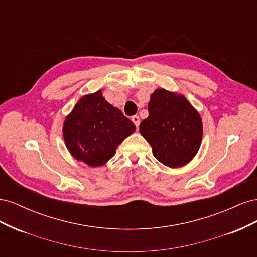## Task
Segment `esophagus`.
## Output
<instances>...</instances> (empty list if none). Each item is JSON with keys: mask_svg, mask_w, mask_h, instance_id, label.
Returning a JSON list of instances; mask_svg holds the SVG:
<instances>
[{"mask_svg": "<svg viewBox=\"0 0 257 257\" xmlns=\"http://www.w3.org/2000/svg\"><path fill=\"white\" fill-rule=\"evenodd\" d=\"M132 121H133V123L135 124L136 127L138 128V126H139V122H141V121H139L138 115H133V116H132Z\"/></svg>", "mask_w": 257, "mask_h": 257, "instance_id": "esophagus-1", "label": "esophagus"}]
</instances>
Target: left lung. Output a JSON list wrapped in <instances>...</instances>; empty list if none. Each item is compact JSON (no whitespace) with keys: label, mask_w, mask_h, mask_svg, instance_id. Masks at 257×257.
<instances>
[{"label":"left lung","mask_w":257,"mask_h":257,"mask_svg":"<svg viewBox=\"0 0 257 257\" xmlns=\"http://www.w3.org/2000/svg\"><path fill=\"white\" fill-rule=\"evenodd\" d=\"M148 118L139 132L154 158L170 168L182 167L197 154L203 138L200 114L182 94L157 89L148 104Z\"/></svg>","instance_id":"left-lung-1"}]
</instances>
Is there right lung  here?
I'll list each match as a JSON object with an SVG mask.
<instances>
[{"label":"right lung","mask_w":257,"mask_h":257,"mask_svg":"<svg viewBox=\"0 0 257 257\" xmlns=\"http://www.w3.org/2000/svg\"><path fill=\"white\" fill-rule=\"evenodd\" d=\"M135 130L134 123L108 103L98 90L83 95L67 114L63 138L75 160L97 167L105 165Z\"/></svg>","instance_id":"1"}]
</instances>
